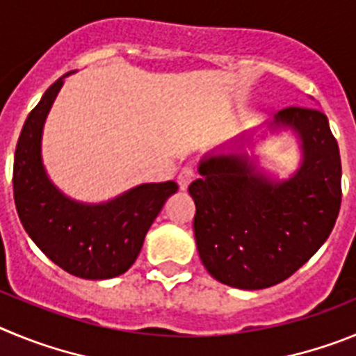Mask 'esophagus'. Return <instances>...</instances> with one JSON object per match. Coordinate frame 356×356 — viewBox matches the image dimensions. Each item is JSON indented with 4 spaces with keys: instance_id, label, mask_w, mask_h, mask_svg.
Segmentation results:
<instances>
[{
    "instance_id": "esophagus-1",
    "label": "esophagus",
    "mask_w": 356,
    "mask_h": 356,
    "mask_svg": "<svg viewBox=\"0 0 356 356\" xmlns=\"http://www.w3.org/2000/svg\"><path fill=\"white\" fill-rule=\"evenodd\" d=\"M194 178H196V169L193 165H187V168L181 169L180 175H178V185H180L181 191H185Z\"/></svg>"
}]
</instances>
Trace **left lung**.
Segmentation results:
<instances>
[{
    "instance_id": "left-lung-1",
    "label": "left lung",
    "mask_w": 356,
    "mask_h": 356,
    "mask_svg": "<svg viewBox=\"0 0 356 356\" xmlns=\"http://www.w3.org/2000/svg\"><path fill=\"white\" fill-rule=\"evenodd\" d=\"M275 122L303 140L291 180L269 181L244 155H219L203 160L201 178L188 185L201 262L229 287L259 291L287 280L325 244L341 210V153L326 115L287 106Z\"/></svg>"
}]
</instances>
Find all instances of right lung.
I'll return each mask as SVG.
<instances>
[{"mask_svg": "<svg viewBox=\"0 0 356 356\" xmlns=\"http://www.w3.org/2000/svg\"><path fill=\"white\" fill-rule=\"evenodd\" d=\"M60 87L62 78L44 92L19 135L12 178L15 209L31 241L69 275L114 278L134 266L147 229L178 185H139L105 205H80L53 187L40 162V134Z\"/></svg>", "mask_w": 356, "mask_h": 356, "instance_id": "1", "label": "right lung"}]
</instances>
